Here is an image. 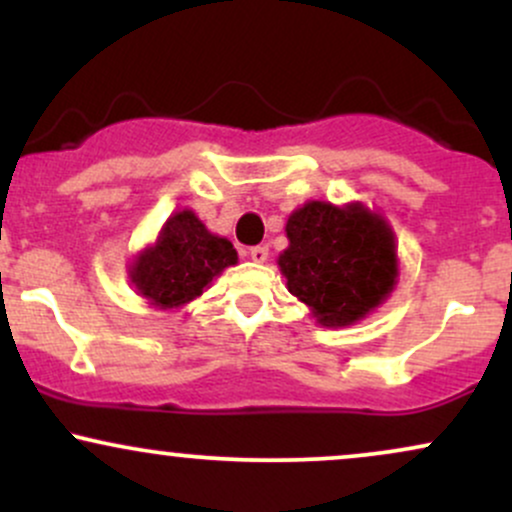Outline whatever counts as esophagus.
I'll use <instances>...</instances> for the list:
<instances>
[{
	"label": "esophagus",
	"instance_id": "34e87169",
	"mask_svg": "<svg viewBox=\"0 0 512 512\" xmlns=\"http://www.w3.org/2000/svg\"><path fill=\"white\" fill-rule=\"evenodd\" d=\"M267 257H269V248H267V245H257V248L250 250V260H252V262L262 264V262H267Z\"/></svg>",
	"mask_w": 512,
	"mask_h": 512
}]
</instances>
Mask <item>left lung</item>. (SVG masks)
I'll return each mask as SVG.
<instances>
[{
  "label": "left lung",
  "instance_id": "1",
  "mask_svg": "<svg viewBox=\"0 0 512 512\" xmlns=\"http://www.w3.org/2000/svg\"><path fill=\"white\" fill-rule=\"evenodd\" d=\"M289 248L279 255L286 289L322 327H349L383 305L397 286L392 226L366 204L305 202L286 221Z\"/></svg>",
  "mask_w": 512,
  "mask_h": 512
}]
</instances>
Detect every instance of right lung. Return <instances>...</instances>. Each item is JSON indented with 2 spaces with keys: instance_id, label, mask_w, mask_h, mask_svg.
Masks as SVG:
<instances>
[{
  "instance_id": "1",
  "label": "right lung",
  "mask_w": 512,
  "mask_h": 512,
  "mask_svg": "<svg viewBox=\"0 0 512 512\" xmlns=\"http://www.w3.org/2000/svg\"><path fill=\"white\" fill-rule=\"evenodd\" d=\"M238 264L228 238L211 233L192 209H180L163 223L156 240L129 262V281L146 303L158 310L182 308L226 267Z\"/></svg>"
}]
</instances>
